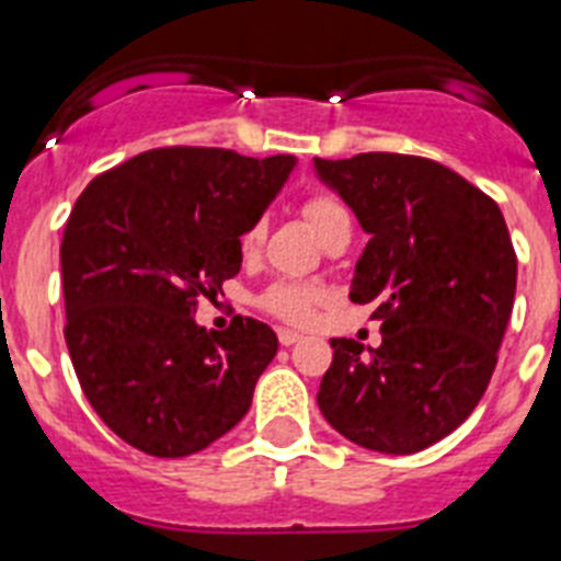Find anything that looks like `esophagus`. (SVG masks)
<instances>
[{
	"instance_id": "34e87169",
	"label": "esophagus",
	"mask_w": 561,
	"mask_h": 561,
	"mask_svg": "<svg viewBox=\"0 0 561 561\" xmlns=\"http://www.w3.org/2000/svg\"><path fill=\"white\" fill-rule=\"evenodd\" d=\"M296 341H301L299 333H294V330H279V344H282V347H290V344H296Z\"/></svg>"
}]
</instances>
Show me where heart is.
<instances>
[{
    "label": "heart",
    "instance_id": "obj_1",
    "mask_svg": "<svg viewBox=\"0 0 561 561\" xmlns=\"http://www.w3.org/2000/svg\"><path fill=\"white\" fill-rule=\"evenodd\" d=\"M301 214H305V220L313 226V231L319 233L321 240H324L339 222L350 220L347 208L341 206L335 197H330V194H313V197L305 199V203H301ZM262 240H265V222H251V226L240 233L242 256H253V253L260 251ZM319 299L321 294L313 285L282 279L262 290L260 308L265 310V313L274 316V319L287 321V324H308V321L313 319V310L316 305H319Z\"/></svg>",
    "mask_w": 561,
    "mask_h": 561
}]
</instances>
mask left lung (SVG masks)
<instances>
[{"label":"left lung","instance_id":"1","mask_svg":"<svg viewBox=\"0 0 561 561\" xmlns=\"http://www.w3.org/2000/svg\"><path fill=\"white\" fill-rule=\"evenodd\" d=\"M369 242L350 299L375 305L381 347L333 339L321 415L364 449L412 455L483 398L516 290V253L494 199L417 154L316 158Z\"/></svg>","mask_w":561,"mask_h":561}]
</instances>
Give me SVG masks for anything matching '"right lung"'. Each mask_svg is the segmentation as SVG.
<instances>
[{
	"mask_svg": "<svg viewBox=\"0 0 561 561\" xmlns=\"http://www.w3.org/2000/svg\"><path fill=\"white\" fill-rule=\"evenodd\" d=\"M294 163L163 146L76 199L61 237L65 341L87 401L135 449L194 455L245 417L276 333L248 316L220 333L197 328L194 308L240 274V233Z\"/></svg>",
	"mask_w": 561,
	"mask_h": 561,
	"instance_id": "right-lung-1",
	"label": "right lung"
}]
</instances>
